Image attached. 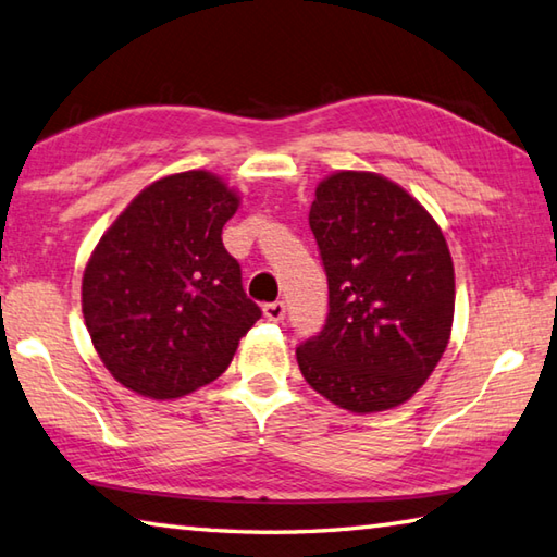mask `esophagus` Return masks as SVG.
Returning a JSON list of instances; mask_svg holds the SVG:
<instances>
[{
    "label": "esophagus",
    "instance_id": "34e87169",
    "mask_svg": "<svg viewBox=\"0 0 557 557\" xmlns=\"http://www.w3.org/2000/svg\"><path fill=\"white\" fill-rule=\"evenodd\" d=\"M285 301H270V305L262 307V313H265L268 321H275L280 323L282 319H285Z\"/></svg>",
    "mask_w": 557,
    "mask_h": 557
}]
</instances>
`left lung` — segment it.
<instances>
[{
  "mask_svg": "<svg viewBox=\"0 0 557 557\" xmlns=\"http://www.w3.org/2000/svg\"><path fill=\"white\" fill-rule=\"evenodd\" d=\"M329 280V317L301 343L305 380L352 413L413 397L446 352L455 272L441 226L397 182L341 170L309 211Z\"/></svg>",
  "mask_w": 557,
  "mask_h": 557,
  "instance_id": "obj_1",
  "label": "left lung"
}]
</instances>
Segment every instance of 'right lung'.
Returning <instances> with one entry per match:
<instances>
[{
  "label": "right lung",
  "instance_id": "obj_1",
  "mask_svg": "<svg viewBox=\"0 0 557 557\" xmlns=\"http://www.w3.org/2000/svg\"><path fill=\"white\" fill-rule=\"evenodd\" d=\"M240 197L207 170L148 185L99 238L83 313L111 377L150 399L214 382L260 319L221 240Z\"/></svg>",
  "mask_w": 557,
  "mask_h": 557
}]
</instances>
